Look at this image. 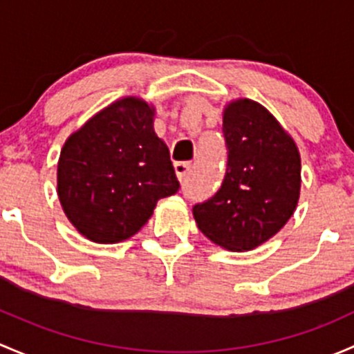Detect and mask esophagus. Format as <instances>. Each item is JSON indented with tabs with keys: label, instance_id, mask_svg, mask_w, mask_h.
<instances>
[{
	"label": "esophagus",
	"instance_id": "1",
	"mask_svg": "<svg viewBox=\"0 0 354 354\" xmlns=\"http://www.w3.org/2000/svg\"><path fill=\"white\" fill-rule=\"evenodd\" d=\"M176 174H177V177H178V180L180 182H184L185 178H187V176H189V172H191V163L189 162H177L176 165Z\"/></svg>",
	"mask_w": 354,
	"mask_h": 354
}]
</instances>
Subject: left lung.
I'll return each mask as SVG.
<instances>
[{
    "instance_id": "left-lung-1",
    "label": "left lung",
    "mask_w": 354,
    "mask_h": 354,
    "mask_svg": "<svg viewBox=\"0 0 354 354\" xmlns=\"http://www.w3.org/2000/svg\"><path fill=\"white\" fill-rule=\"evenodd\" d=\"M227 172L220 189L192 214L211 242L250 250L276 235L300 198V155L278 121L243 98L225 109Z\"/></svg>"
}]
</instances>
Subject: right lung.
<instances>
[{"instance_id":"obj_1","label":"right lung","mask_w":354,"mask_h":354,"mask_svg":"<svg viewBox=\"0 0 354 354\" xmlns=\"http://www.w3.org/2000/svg\"><path fill=\"white\" fill-rule=\"evenodd\" d=\"M180 189L169 148L153 129V109L127 97L93 115L68 138L57 163L61 206L93 242L129 239L156 201Z\"/></svg>"}]
</instances>
